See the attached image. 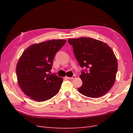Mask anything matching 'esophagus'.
Returning a JSON list of instances; mask_svg holds the SVG:
<instances>
[{
  "mask_svg": "<svg viewBox=\"0 0 133 133\" xmlns=\"http://www.w3.org/2000/svg\"><path fill=\"white\" fill-rule=\"evenodd\" d=\"M75 78V76H73L72 77H68V79H69V80H72V79H74Z\"/></svg>",
  "mask_w": 133,
  "mask_h": 133,
  "instance_id": "obj_1",
  "label": "esophagus"
}]
</instances>
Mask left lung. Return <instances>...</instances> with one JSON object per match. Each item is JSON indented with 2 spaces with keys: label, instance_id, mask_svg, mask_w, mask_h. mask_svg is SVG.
Listing matches in <instances>:
<instances>
[{
  "label": "left lung",
  "instance_id": "obj_1",
  "mask_svg": "<svg viewBox=\"0 0 133 133\" xmlns=\"http://www.w3.org/2000/svg\"><path fill=\"white\" fill-rule=\"evenodd\" d=\"M82 71L83 85L78 90L90 98H99L110 89L115 80L118 62L113 51L107 44L91 38L68 39ZM87 71V69H86Z\"/></svg>",
  "mask_w": 133,
  "mask_h": 133
}]
</instances>
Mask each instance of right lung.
<instances>
[{
	"instance_id": "add662e5",
	"label": "right lung",
	"mask_w": 133,
	"mask_h": 133,
	"mask_svg": "<svg viewBox=\"0 0 133 133\" xmlns=\"http://www.w3.org/2000/svg\"><path fill=\"white\" fill-rule=\"evenodd\" d=\"M66 42L53 39L34 44L21 56L16 67L18 83L30 99L44 102L58 93L63 79L48 73L52 69L55 53Z\"/></svg>"
}]
</instances>
